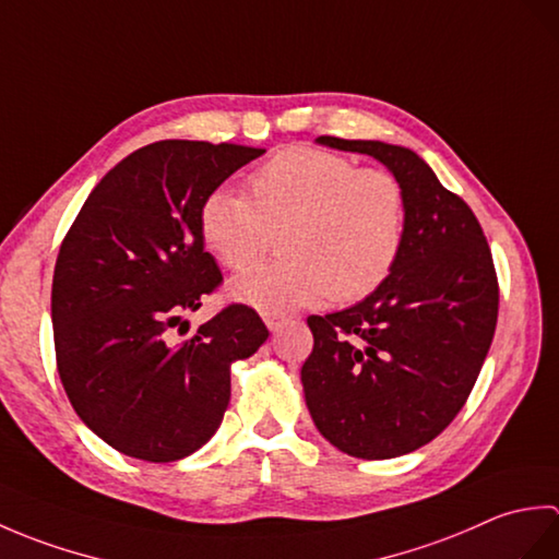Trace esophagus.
Listing matches in <instances>:
<instances>
[{
	"label": "esophagus",
	"mask_w": 559,
	"mask_h": 559,
	"mask_svg": "<svg viewBox=\"0 0 559 559\" xmlns=\"http://www.w3.org/2000/svg\"><path fill=\"white\" fill-rule=\"evenodd\" d=\"M264 322H266V326H269L271 331H278L283 324L288 322V317H286V314H278V312H266V314H264Z\"/></svg>",
	"instance_id": "34e87169"
}]
</instances>
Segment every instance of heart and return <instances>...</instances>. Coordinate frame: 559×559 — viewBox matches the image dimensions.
<instances>
[{"label":"heart","instance_id":"heart-1","mask_svg":"<svg viewBox=\"0 0 559 559\" xmlns=\"http://www.w3.org/2000/svg\"><path fill=\"white\" fill-rule=\"evenodd\" d=\"M249 197L213 189L201 206V237L225 269L240 271L269 252L271 264L242 271L230 283L237 300L266 312L322 302H355L394 273L408 225L399 177L360 168L334 151L293 146L249 175Z\"/></svg>","mask_w":559,"mask_h":559}]
</instances>
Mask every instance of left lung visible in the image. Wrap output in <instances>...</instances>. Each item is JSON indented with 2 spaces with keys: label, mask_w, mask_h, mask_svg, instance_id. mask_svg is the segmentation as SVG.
I'll use <instances>...</instances> for the list:
<instances>
[{
  "label": "left lung",
  "mask_w": 559,
  "mask_h": 559,
  "mask_svg": "<svg viewBox=\"0 0 559 559\" xmlns=\"http://www.w3.org/2000/svg\"><path fill=\"white\" fill-rule=\"evenodd\" d=\"M319 141L382 160L406 189L408 225L382 288L343 312L307 317L305 401L343 454L403 456L456 418L480 374L500 305L492 252L476 213L411 148Z\"/></svg>",
  "instance_id": "left-lung-1"
}]
</instances>
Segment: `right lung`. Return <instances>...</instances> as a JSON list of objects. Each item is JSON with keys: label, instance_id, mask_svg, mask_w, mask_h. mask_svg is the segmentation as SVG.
<instances>
[{"label": "right lung", "instance_id": "right-lung-1", "mask_svg": "<svg viewBox=\"0 0 559 559\" xmlns=\"http://www.w3.org/2000/svg\"><path fill=\"white\" fill-rule=\"evenodd\" d=\"M264 151L165 139L129 153L93 187L59 247L57 372L79 418L127 456L168 463L206 444L228 408L230 362L269 336L242 302L185 343L168 334L223 283L201 206Z\"/></svg>", "mask_w": 559, "mask_h": 559}]
</instances>
